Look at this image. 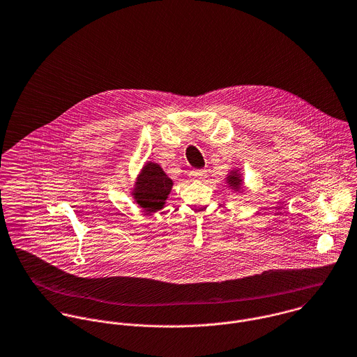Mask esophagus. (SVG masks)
<instances>
[{
    "mask_svg": "<svg viewBox=\"0 0 357 357\" xmlns=\"http://www.w3.org/2000/svg\"><path fill=\"white\" fill-rule=\"evenodd\" d=\"M191 180H204L206 177V170H192L190 173Z\"/></svg>",
    "mask_w": 357,
    "mask_h": 357,
    "instance_id": "obj_1",
    "label": "esophagus"
}]
</instances>
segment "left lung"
<instances>
[{
  "mask_svg": "<svg viewBox=\"0 0 357 357\" xmlns=\"http://www.w3.org/2000/svg\"><path fill=\"white\" fill-rule=\"evenodd\" d=\"M225 183L228 184L229 188H232L235 192L238 194H242L243 192V178H242V174L238 169H234L231 170L228 174H227V178H225Z\"/></svg>",
  "mask_w": 357,
  "mask_h": 357,
  "instance_id": "1",
  "label": "left lung"
}]
</instances>
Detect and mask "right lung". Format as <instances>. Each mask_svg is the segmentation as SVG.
I'll use <instances>...</instances> for the list:
<instances>
[{
    "mask_svg": "<svg viewBox=\"0 0 357 357\" xmlns=\"http://www.w3.org/2000/svg\"><path fill=\"white\" fill-rule=\"evenodd\" d=\"M173 180L155 162H146L132 190V197L147 214H153L165 207L172 191Z\"/></svg>",
    "mask_w": 357,
    "mask_h": 357,
    "instance_id": "add662e5",
    "label": "right lung"
}]
</instances>
